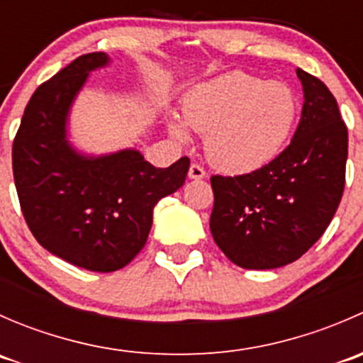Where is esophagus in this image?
Masks as SVG:
<instances>
[{"label":"esophagus","instance_id":"esophagus-1","mask_svg":"<svg viewBox=\"0 0 363 363\" xmlns=\"http://www.w3.org/2000/svg\"><path fill=\"white\" fill-rule=\"evenodd\" d=\"M205 175L207 174H205V170L199 163H193L191 167H189L188 177L193 179V181H202V179H205Z\"/></svg>","mask_w":363,"mask_h":363}]
</instances>
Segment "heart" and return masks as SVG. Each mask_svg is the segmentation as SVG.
<instances>
[{"instance_id":"obj_1","label":"heart","mask_w":363,"mask_h":363,"mask_svg":"<svg viewBox=\"0 0 363 363\" xmlns=\"http://www.w3.org/2000/svg\"><path fill=\"white\" fill-rule=\"evenodd\" d=\"M181 111L189 128L205 133L208 161L219 170L244 175L262 170L284 151L300 105L286 82L235 69L191 87ZM184 123L170 117L168 131L186 140Z\"/></svg>"}]
</instances>
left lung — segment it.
Returning a JSON list of instances; mask_svg holds the SVG:
<instances>
[{"instance_id": "1", "label": "left lung", "mask_w": 363, "mask_h": 363, "mask_svg": "<svg viewBox=\"0 0 363 363\" xmlns=\"http://www.w3.org/2000/svg\"><path fill=\"white\" fill-rule=\"evenodd\" d=\"M296 75L303 107L290 145L262 170L211 177L212 237L242 269L298 259L323 235L342 199L347 128L328 87L300 68Z\"/></svg>"}]
</instances>
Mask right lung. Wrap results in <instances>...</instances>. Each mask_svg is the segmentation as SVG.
Here are the masks:
<instances>
[{"label": "right lung", "mask_w": 363, "mask_h": 363, "mask_svg": "<svg viewBox=\"0 0 363 363\" xmlns=\"http://www.w3.org/2000/svg\"><path fill=\"white\" fill-rule=\"evenodd\" d=\"M111 57L91 52L43 82L26 107L12 147L13 179L29 230L52 255L93 272L126 267L145 246L155 205L186 181L189 158L156 168L137 149L84 155L68 117L91 72Z\"/></svg>", "instance_id": "add662e5"}]
</instances>
